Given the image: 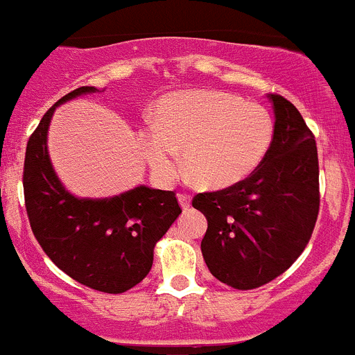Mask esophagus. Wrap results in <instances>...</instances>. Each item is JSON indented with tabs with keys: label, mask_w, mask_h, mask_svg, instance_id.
<instances>
[{
	"label": "esophagus",
	"mask_w": 355,
	"mask_h": 355,
	"mask_svg": "<svg viewBox=\"0 0 355 355\" xmlns=\"http://www.w3.org/2000/svg\"><path fill=\"white\" fill-rule=\"evenodd\" d=\"M178 203H180V207L184 210L189 209V207H191V194H187V193L178 194Z\"/></svg>",
	"instance_id": "obj_1"
}]
</instances>
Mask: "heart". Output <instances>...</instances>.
<instances>
[{"mask_svg":"<svg viewBox=\"0 0 355 355\" xmlns=\"http://www.w3.org/2000/svg\"><path fill=\"white\" fill-rule=\"evenodd\" d=\"M274 118L258 102L217 90H182L157 102L154 127L139 132V146L159 180L185 168L198 184L225 189L257 170L270 150Z\"/></svg>","mask_w":355,"mask_h":355,"instance_id":"heart-1","label":"heart"}]
</instances>
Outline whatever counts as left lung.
<instances>
[{
    "mask_svg": "<svg viewBox=\"0 0 355 355\" xmlns=\"http://www.w3.org/2000/svg\"><path fill=\"white\" fill-rule=\"evenodd\" d=\"M267 97L276 122L260 166L232 187L193 198L209 223L201 241L207 267L237 290L258 288L285 272L311 239L320 207L315 136L292 102Z\"/></svg>",
    "mask_w": 355,
    "mask_h": 355,
    "instance_id": "left-lung-1",
    "label": "left lung"
}]
</instances>
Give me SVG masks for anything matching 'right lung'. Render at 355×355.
<instances>
[{"label": "right lung", "instance_id": "1", "mask_svg": "<svg viewBox=\"0 0 355 355\" xmlns=\"http://www.w3.org/2000/svg\"><path fill=\"white\" fill-rule=\"evenodd\" d=\"M98 92L81 86L60 98L30 136L24 159V201L35 239L72 279L106 293L141 283L154 248L180 216L173 191L138 185L113 198H78L56 177L47 152V129L56 106Z\"/></svg>", "mask_w": 355, "mask_h": 355}]
</instances>
